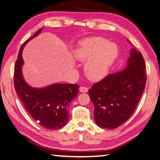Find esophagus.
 Segmentation results:
<instances>
[{"label":"esophagus","instance_id":"esophagus-1","mask_svg":"<svg viewBox=\"0 0 160 160\" xmlns=\"http://www.w3.org/2000/svg\"><path fill=\"white\" fill-rule=\"evenodd\" d=\"M79 91L81 92V93H86V92L88 91V88H86V87H80L79 88Z\"/></svg>","mask_w":160,"mask_h":160}]
</instances>
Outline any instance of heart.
I'll return each instance as SVG.
<instances>
[{
  "mask_svg": "<svg viewBox=\"0 0 160 160\" xmlns=\"http://www.w3.org/2000/svg\"><path fill=\"white\" fill-rule=\"evenodd\" d=\"M118 55V48L103 37H92L82 41L75 51L78 60L87 61L85 72L89 79L99 80L106 76Z\"/></svg>",
  "mask_w": 160,
  "mask_h": 160,
  "instance_id": "b5f03b06",
  "label": "heart"
}]
</instances>
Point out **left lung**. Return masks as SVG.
Returning a JSON list of instances; mask_svg holds the SVG:
<instances>
[{
    "mask_svg": "<svg viewBox=\"0 0 160 160\" xmlns=\"http://www.w3.org/2000/svg\"><path fill=\"white\" fill-rule=\"evenodd\" d=\"M146 67L142 53L133 47L125 69L92 85L88 93L99 127L114 129L132 115L146 88Z\"/></svg>",
    "mask_w": 160,
    "mask_h": 160,
    "instance_id": "obj_1",
    "label": "left lung"
}]
</instances>
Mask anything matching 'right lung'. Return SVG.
<instances>
[{"instance_id": "obj_1", "label": "right lung", "mask_w": 160, "mask_h": 160, "mask_svg": "<svg viewBox=\"0 0 160 160\" xmlns=\"http://www.w3.org/2000/svg\"><path fill=\"white\" fill-rule=\"evenodd\" d=\"M42 28L23 42L14 64V85L22 105L32 118L47 129H58L67 124L71 102L79 92L77 84H53L45 88H32L22 78V51L31 38L37 37Z\"/></svg>"}]
</instances>
